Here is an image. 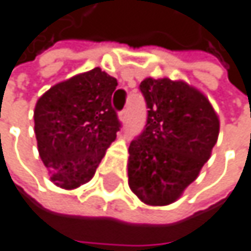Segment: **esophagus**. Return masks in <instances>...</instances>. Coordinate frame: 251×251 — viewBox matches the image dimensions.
<instances>
[{
    "instance_id": "obj_1",
    "label": "esophagus",
    "mask_w": 251,
    "mask_h": 251,
    "mask_svg": "<svg viewBox=\"0 0 251 251\" xmlns=\"http://www.w3.org/2000/svg\"><path fill=\"white\" fill-rule=\"evenodd\" d=\"M127 115H129V112H127V109H124L121 113H119V119L122 121V122H126L127 121Z\"/></svg>"
}]
</instances>
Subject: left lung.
<instances>
[{"instance_id": "8db88e82", "label": "left lung", "mask_w": 251, "mask_h": 251, "mask_svg": "<svg viewBox=\"0 0 251 251\" xmlns=\"http://www.w3.org/2000/svg\"><path fill=\"white\" fill-rule=\"evenodd\" d=\"M139 91L148 110L129 145V187L148 205H169L211 157L220 121L208 99L181 81L147 78Z\"/></svg>"}]
</instances>
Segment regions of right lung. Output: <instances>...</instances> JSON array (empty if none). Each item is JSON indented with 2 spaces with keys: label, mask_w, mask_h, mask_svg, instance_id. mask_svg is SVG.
<instances>
[{
  "label": "right lung",
  "mask_w": 251,
  "mask_h": 251,
  "mask_svg": "<svg viewBox=\"0 0 251 251\" xmlns=\"http://www.w3.org/2000/svg\"><path fill=\"white\" fill-rule=\"evenodd\" d=\"M116 85V78L94 68L53 85L37 100V148L55 184L75 189L94 176L122 126L112 106Z\"/></svg>",
  "instance_id": "add662e5"
}]
</instances>
